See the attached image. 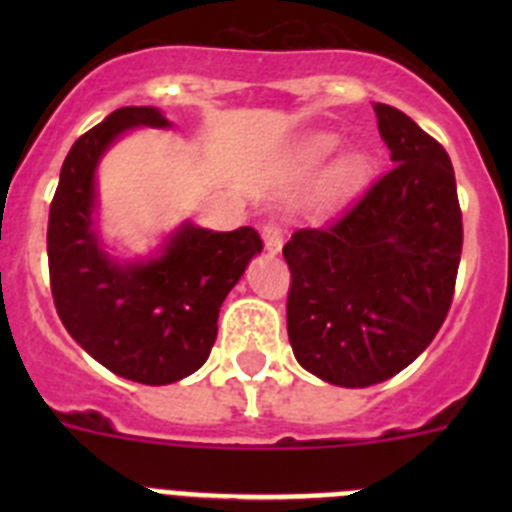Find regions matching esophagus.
Wrapping results in <instances>:
<instances>
[{"label":"esophagus","instance_id":"34e87169","mask_svg":"<svg viewBox=\"0 0 512 512\" xmlns=\"http://www.w3.org/2000/svg\"><path fill=\"white\" fill-rule=\"evenodd\" d=\"M261 238H264V248L269 253H279V251H282V243H284L282 230H279L274 223L264 225V230H261Z\"/></svg>","mask_w":512,"mask_h":512}]
</instances>
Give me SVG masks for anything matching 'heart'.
Masks as SVG:
<instances>
[{"mask_svg": "<svg viewBox=\"0 0 512 512\" xmlns=\"http://www.w3.org/2000/svg\"><path fill=\"white\" fill-rule=\"evenodd\" d=\"M343 148V138L336 133H310L300 138L289 151V166L300 176H310L323 169L330 158ZM372 174V161L361 151L346 153L323 176V200L333 207L346 205L361 192Z\"/></svg>", "mask_w": 512, "mask_h": 512, "instance_id": "1", "label": "heart"}]
</instances>
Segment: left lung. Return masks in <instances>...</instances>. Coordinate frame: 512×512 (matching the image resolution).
I'll return each instance as SVG.
<instances>
[{"label": "left lung", "mask_w": 512, "mask_h": 512, "mask_svg": "<svg viewBox=\"0 0 512 512\" xmlns=\"http://www.w3.org/2000/svg\"><path fill=\"white\" fill-rule=\"evenodd\" d=\"M374 112L395 166L336 223L297 230L282 248L295 359L351 390L395 377L428 348L451 307L464 238L449 153L405 112Z\"/></svg>", "instance_id": "left-lung-1"}]
</instances>
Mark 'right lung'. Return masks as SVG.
<instances>
[{"label": "right lung", "instance_id": "right-lung-1", "mask_svg": "<svg viewBox=\"0 0 512 512\" xmlns=\"http://www.w3.org/2000/svg\"><path fill=\"white\" fill-rule=\"evenodd\" d=\"M135 128H171L158 107H120L71 146L48 215V269L58 318L112 374L140 384L189 377L210 356L217 315L259 233L200 228L184 220L148 256L120 259L99 233V161Z\"/></svg>", "mask_w": 512, "mask_h": 512}]
</instances>
